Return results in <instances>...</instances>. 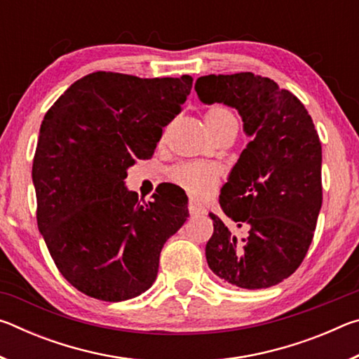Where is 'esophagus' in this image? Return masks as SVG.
Here are the masks:
<instances>
[{
    "instance_id": "1",
    "label": "esophagus",
    "mask_w": 359,
    "mask_h": 359,
    "mask_svg": "<svg viewBox=\"0 0 359 359\" xmlns=\"http://www.w3.org/2000/svg\"><path fill=\"white\" fill-rule=\"evenodd\" d=\"M188 212H190L191 217H196V215L204 214V209H203V205H199L196 201L190 199V203H188Z\"/></svg>"
}]
</instances>
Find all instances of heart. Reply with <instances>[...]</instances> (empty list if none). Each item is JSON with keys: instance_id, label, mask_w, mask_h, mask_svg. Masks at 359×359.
<instances>
[{"instance_id": "b5f03b06", "label": "heart", "mask_w": 359, "mask_h": 359, "mask_svg": "<svg viewBox=\"0 0 359 359\" xmlns=\"http://www.w3.org/2000/svg\"><path fill=\"white\" fill-rule=\"evenodd\" d=\"M236 118L228 109L215 106L204 114V126L208 131L234 125ZM220 171L205 163H184L171 171V179L193 196H203L217 185Z\"/></svg>"}]
</instances>
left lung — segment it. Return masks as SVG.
<instances>
[{
	"label": "left lung",
	"mask_w": 359,
	"mask_h": 359,
	"mask_svg": "<svg viewBox=\"0 0 359 359\" xmlns=\"http://www.w3.org/2000/svg\"><path fill=\"white\" fill-rule=\"evenodd\" d=\"M194 90L204 104L236 109L252 137L220 191V208L239 234L210 214L205 259L231 287H274L302 263L321 209V144L313 121L293 93L253 72L203 76Z\"/></svg>",
	"instance_id": "obj_1"
}]
</instances>
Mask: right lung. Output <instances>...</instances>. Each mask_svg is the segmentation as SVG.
<instances>
[{
    "label": "right lung",
    "instance_id": "1",
    "mask_svg": "<svg viewBox=\"0 0 359 359\" xmlns=\"http://www.w3.org/2000/svg\"><path fill=\"white\" fill-rule=\"evenodd\" d=\"M193 77L141 79L98 71L79 79L42 120L33 160L38 226L58 271L101 301L154 285L165 242L188 217V198L158 187L139 203L126 169L154 155Z\"/></svg>",
    "mask_w": 359,
    "mask_h": 359
}]
</instances>
